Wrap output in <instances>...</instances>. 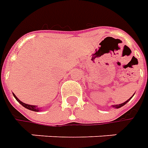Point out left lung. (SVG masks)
<instances>
[{
	"instance_id": "obj_1",
	"label": "left lung",
	"mask_w": 148,
	"mask_h": 148,
	"mask_svg": "<svg viewBox=\"0 0 148 148\" xmlns=\"http://www.w3.org/2000/svg\"><path fill=\"white\" fill-rule=\"evenodd\" d=\"M134 94H135V93H134ZM134 94H133V95H132V97L134 96ZM132 97H131L130 98H129V99H128V100H127V101H126L125 102L121 103V104H119V105H113V106H112L111 107H112V108H115V109H119V108H121V107H122V106H124V105H125V104H127V103L128 102V101H130V100L132 99Z\"/></svg>"
}]
</instances>
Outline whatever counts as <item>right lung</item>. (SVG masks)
I'll return each mask as SVG.
<instances>
[{
  "instance_id": "add662e5",
  "label": "right lung",
  "mask_w": 148,
  "mask_h": 148,
  "mask_svg": "<svg viewBox=\"0 0 148 148\" xmlns=\"http://www.w3.org/2000/svg\"><path fill=\"white\" fill-rule=\"evenodd\" d=\"M12 94H13V96H14V97L16 98V100L18 102L20 103L21 106H24V108H26V109H29V110H32V111H34V112H39L40 110H41V109H42V108H39V107H38L37 106H32V105H27V104H25V103L22 102L21 100L18 99L17 97L16 96L14 93H12Z\"/></svg>"
}]
</instances>
